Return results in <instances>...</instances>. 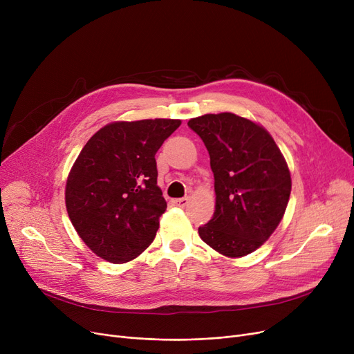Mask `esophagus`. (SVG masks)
Listing matches in <instances>:
<instances>
[{
    "instance_id": "obj_1",
    "label": "esophagus",
    "mask_w": 354,
    "mask_h": 354,
    "mask_svg": "<svg viewBox=\"0 0 354 354\" xmlns=\"http://www.w3.org/2000/svg\"><path fill=\"white\" fill-rule=\"evenodd\" d=\"M188 202H189V198L188 196H185V198H179V199H175L174 201V203L176 207H179V208H185L188 205Z\"/></svg>"
}]
</instances>
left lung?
I'll use <instances>...</instances> for the list:
<instances>
[{"label": "left lung", "mask_w": 354, "mask_h": 354, "mask_svg": "<svg viewBox=\"0 0 354 354\" xmlns=\"http://www.w3.org/2000/svg\"><path fill=\"white\" fill-rule=\"evenodd\" d=\"M188 126L211 158L215 212L198 228L221 255L241 258L261 247L280 224L291 194L288 165L259 123L230 111L194 118Z\"/></svg>", "instance_id": "1"}]
</instances>
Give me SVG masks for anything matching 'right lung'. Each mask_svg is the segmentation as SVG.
Masks as SVG:
<instances>
[{
  "instance_id": "1",
  "label": "right lung",
  "mask_w": 354,
  "mask_h": 354,
  "mask_svg": "<svg viewBox=\"0 0 354 354\" xmlns=\"http://www.w3.org/2000/svg\"><path fill=\"white\" fill-rule=\"evenodd\" d=\"M179 119L111 122L93 135L66 182V208L83 243L111 264L139 257L155 239L166 201L155 155Z\"/></svg>"
}]
</instances>
